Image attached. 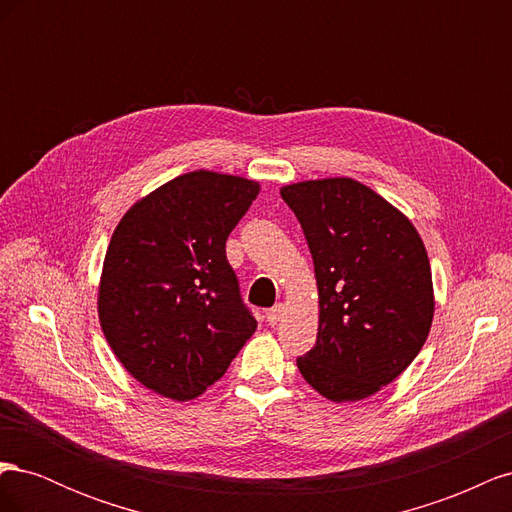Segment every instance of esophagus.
Here are the masks:
<instances>
[{
	"label": "esophagus",
	"instance_id": "1",
	"mask_svg": "<svg viewBox=\"0 0 512 512\" xmlns=\"http://www.w3.org/2000/svg\"><path fill=\"white\" fill-rule=\"evenodd\" d=\"M282 318H284V305L282 303H277L271 309H267V322L271 324V327H277V324L282 322Z\"/></svg>",
	"mask_w": 512,
	"mask_h": 512
}]
</instances>
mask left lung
<instances>
[{
  "instance_id": "1",
  "label": "left lung",
  "mask_w": 512,
  "mask_h": 512,
  "mask_svg": "<svg viewBox=\"0 0 512 512\" xmlns=\"http://www.w3.org/2000/svg\"><path fill=\"white\" fill-rule=\"evenodd\" d=\"M314 258L316 346L301 376L331 401H359L393 382L421 352L433 320L427 250L404 213L367 185L316 179L284 185Z\"/></svg>"
}]
</instances>
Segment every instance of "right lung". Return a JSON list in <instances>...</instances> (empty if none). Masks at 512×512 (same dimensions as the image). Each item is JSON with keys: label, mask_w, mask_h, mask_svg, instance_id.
<instances>
[{"label": "right lung", "mask_w": 512, "mask_h": 512, "mask_svg": "<svg viewBox=\"0 0 512 512\" xmlns=\"http://www.w3.org/2000/svg\"><path fill=\"white\" fill-rule=\"evenodd\" d=\"M258 192L252 179L194 170L138 200L117 224L98 316L119 363L153 393L203 395L256 331L226 239Z\"/></svg>", "instance_id": "obj_1"}]
</instances>
